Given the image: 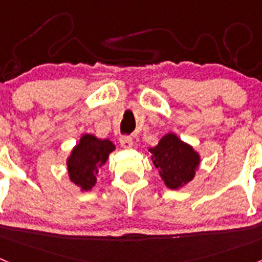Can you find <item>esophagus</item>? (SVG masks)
Masks as SVG:
<instances>
[{"label": "esophagus", "instance_id": "34e87169", "mask_svg": "<svg viewBox=\"0 0 262 262\" xmlns=\"http://www.w3.org/2000/svg\"><path fill=\"white\" fill-rule=\"evenodd\" d=\"M119 142H120V145H122L123 148H131L134 145V140L131 136H122Z\"/></svg>", "mask_w": 262, "mask_h": 262}]
</instances>
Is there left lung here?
Instances as JSON below:
<instances>
[{
    "label": "left lung",
    "mask_w": 262,
    "mask_h": 262,
    "mask_svg": "<svg viewBox=\"0 0 262 262\" xmlns=\"http://www.w3.org/2000/svg\"><path fill=\"white\" fill-rule=\"evenodd\" d=\"M151 160L166 187L172 190L182 189L195 177L201 164L200 154L178 138L169 133L160 139L156 147L148 148Z\"/></svg>",
    "instance_id": "8db88e82"
}]
</instances>
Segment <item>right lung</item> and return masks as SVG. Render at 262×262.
Segmentation results:
<instances>
[{
  "instance_id": "add662e5",
  "label": "right lung",
  "mask_w": 262,
  "mask_h": 262,
  "mask_svg": "<svg viewBox=\"0 0 262 262\" xmlns=\"http://www.w3.org/2000/svg\"><path fill=\"white\" fill-rule=\"evenodd\" d=\"M115 145L108 139H99L92 134L81 135L67 159V169L71 182L88 191L96 185L99 170L107 163L108 155Z\"/></svg>"
}]
</instances>
